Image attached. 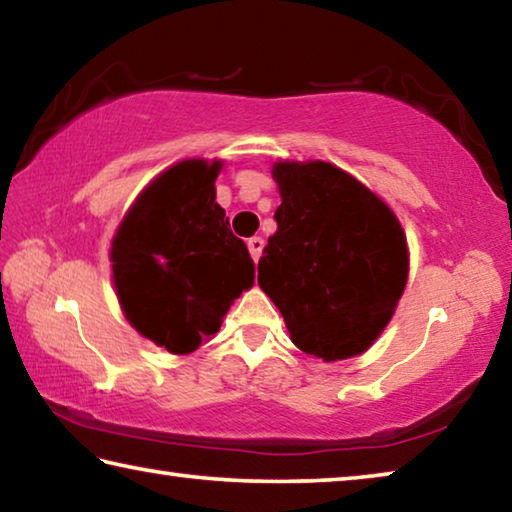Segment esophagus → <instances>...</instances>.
I'll return each instance as SVG.
<instances>
[{"label": "esophagus", "instance_id": "34e87169", "mask_svg": "<svg viewBox=\"0 0 512 512\" xmlns=\"http://www.w3.org/2000/svg\"><path fill=\"white\" fill-rule=\"evenodd\" d=\"M262 248H264L262 237H250L248 239V250H250V257H253L255 264L259 262V257H262Z\"/></svg>", "mask_w": 512, "mask_h": 512}]
</instances>
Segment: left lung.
I'll return each instance as SVG.
<instances>
[{
    "instance_id": "left-lung-1",
    "label": "left lung",
    "mask_w": 512,
    "mask_h": 512,
    "mask_svg": "<svg viewBox=\"0 0 512 512\" xmlns=\"http://www.w3.org/2000/svg\"><path fill=\"white\" fill-rule=\"evenodd\" d=\"M282 203L257 282L291 341L323 361L366 352L402 298L409 253L384 201L329 162H277Z\"/></svg>"
}]
</instances>
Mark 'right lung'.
Here are the masks:
<instances>
[{
	"label": "right lung",
	"instance_id": "add662e5",
	"mask_svg": "<svg viewBox=\"0 0 512 512\" xmlns=\"http://www.w3.org/2000/svg\"><path fill=\"white\" fill-rule=\"evenodd\" d=\"M221 162L185 160L160 173L112 239V280L126 318L173 354L219 332L255 264L214 201Z\"/></svg>",
	"mask_w": 512,
	"mask_h": 512
}]
</instances>
